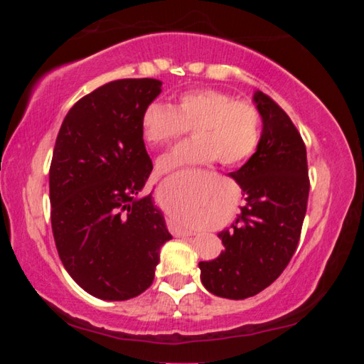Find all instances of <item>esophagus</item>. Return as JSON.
<instances>
[{
	"instance_id": "1",
	"label": "esophagus",
	"mask_w": 364,
	"mask_h": 364,
	"mask_svg": "<svg viewBox=\"0 0 364 364\" xmlns=\"http://www.w3.org/2000/svg\"><path fill=\"white\" fill-rule=\"evenodd\" d=\"M178 234H181V236H194V232L193 231H189V230H180L178 231Z\"/></svg>"
}]
</instances>
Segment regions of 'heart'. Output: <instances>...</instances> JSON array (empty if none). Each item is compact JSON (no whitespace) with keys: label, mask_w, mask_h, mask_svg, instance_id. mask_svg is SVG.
Listing matches in <instances>:
<instances>
[{"label":"heart","mask_w":364,"mask_h":364,"mask_svg":"<svg viewBox=\"0 0 364 364\" xmlns=\"http://www.w3.org/2000/svg\"><path fill=\"white\" fill-rule=\"evenodd\" d=\"M189 128L196 139L160 159V170L207 164L213 159L221 165L242 164L260 143L262 117L252 102L212 88L181 93L175 107L152 102L141 115V133L151 146L175 143Z\"/></svg>","instance_id":"heart-1"}]
</instances>
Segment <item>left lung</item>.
Returning <instances> with one entry per match:
<instances>
[{
    "mask_svg": "<svg viewBox=\"0 0 364 364\" xmlns=\"http://www.w3.org/2000/svg\"><path fill=\"white\" fill-rule=\"evenodd\" d=\"M263 120L257 152L231 176L245 204L230 230L218 234V258L200 262V281L218 297H254L279 278L297 249L306 213V147L289 115L268 95L254 96Z\"/></svg>",
    "mask_w": 364,
    "mask_h": 364,
    "instance_id": "8db88e82",
    "label": "left lung"
}]
</instances>
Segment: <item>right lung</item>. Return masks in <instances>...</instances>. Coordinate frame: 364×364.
I'll use <instances>...</instances> for the list:
<instances>
[{"label": "right lung", "instance_id": "obj_1", "mask_svg": "<svg viewBox=\"0 0 364 364\" xmlns=\"http://www.w3.org/2000/svg\"><path fill=\"white\" fill-rule=\"evenodd\" d=\"M162 82L123 78L100 86L65 115L49 167L53 236L77 284L102 300H128L152 284L170 241L143 188L152 171L141 115Z\"/></svg>", "mask_w": 364, "mask_h": 364}]
</instances>
